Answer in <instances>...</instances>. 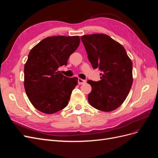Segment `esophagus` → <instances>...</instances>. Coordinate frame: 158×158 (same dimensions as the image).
I'll return each instance as SVG.
<instances>
[{
  "label": "esophagus",
  "instance_id": "34e87169",
  "mask_svg": "<svg viewBox=\"0 0 158 158\" xmlns=\"http://www.w3.org/2000/svg\"><path fill=\"white\" fill-rule=\"evenodd\" d=\"M85 82H86V81H85V80H84L82 79V78H78V83H79V84L82 85V84H85Z\"/></svg>",
  "mask_w": 158,
  "mask_h": 158
}]
</instances>
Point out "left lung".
<instances>
[{"mask_svg": "<svg viewBox=\"0 0 158 158\" xmlns=\"http://www.w3.org/2000/svg\"><path fill=\"white\" fill-rule=\"evenodd\" d=\"M94 69L99 68L101 80H88L92 91L88 102L100 111L110 112L120 107L131 88L132 63L123 46L103 33L81 37Z\"/></svg>", "mask_w": 158, "mask_h": 158, "instance_id": "1", "label": "left lung"}]
</instances>
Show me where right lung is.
I'll list each match as a JSON object with an SVG mask.
<instances>
[{
  "instance_id": "obj_1",
  "label": "right lung",
  "mask_w": 158,
  "mask_h": 158,
  "mask_svg": "<svg viewBox=\"0 0 158 158\" xmlns=\"http://www.w3.org/2000/svg\"><path fill=\"white\" fill-rule=\"evenodd\" d=\"M80 42L78 35L51 36L30 51L24 65L23 84L28 99L38 111L52 114L67 106L78 78L66 77L59 68L67 64Z\"/></svg>"
}]
</instances>
